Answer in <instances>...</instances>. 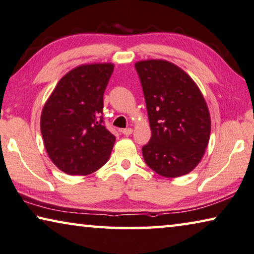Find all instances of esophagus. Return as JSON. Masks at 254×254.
I'll return each mask as SVG.
<instances>
[{
    "mask_svg": "<svg viewBox=\"0 0 254 254\" xmlns=\"http://www.w3.org/2000/svg\"><path fill=\"white\" fill-rule=\"evenodd\" d=\"M132 128L131 127H127V128H123L122 130V133L124 134V135H130V134H132Z\"/></svg>",
    "mask_w": 254,
    "mask_h": 254,
    "instance_id": "34e87169",
    "label": "esophagus"
}]
</instances>
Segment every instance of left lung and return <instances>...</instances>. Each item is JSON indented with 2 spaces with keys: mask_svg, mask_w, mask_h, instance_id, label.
Masks as SVG:
<instances>
[{
  "mask_svg": "<svg viewBox=\"0 0 254 254\" xmlns=\"http://www.w3.org/2000/svg\"><path fill=\"white\" fill-rule=\"evenodd\" d=\"M141 83L151 137L142 147L146 164L158 175H187L209 143L210 113L198 86L187 73L165 60L134 65Z\"/></svg>",
  "mask_w": 254,
  "mask_h": 254,
  "instance_id": "obj_1",
  "label": "left lung"
}]
</instances>
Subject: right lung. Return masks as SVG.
<instances>
[{"label": "right lung", "mask_w": 254, "mask_h": 254, "mask_svg": "<svg viewBox=\"0 0 254 254\" xmlns=\"http://www.w3.org/2000/svg\"><path fill=\"white\" fill-rule=\"evenodd\" d=\"M114 65L71 69L45 103L41 132L49 157L67 175L86 176L106 164L115 135L105 127L104 92Z\"/></svg>", "instance_id": "obj_1"}]
</instances>
